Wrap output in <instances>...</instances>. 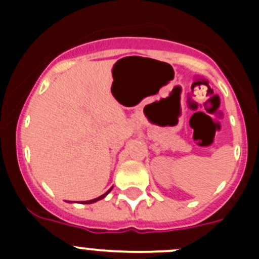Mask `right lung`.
<instances>
[{"instance_id": "1", "label": "right lung", "mask_w": 259, "mask_h": 259, "mask_svg": "<svg viewBox=\"0 0 259 259\" xmlns=\"http://www.w3.org/2000/svg\"><path fill=\"white\" fill-rule=\"evenodd\" d=\"M109 192H110V191H109ZM109 192H106V193H105V194H102V196H100V197H98V198H95V200H91V201H84L83 203H93V202H96V201H98V200H101V198H104L105 196H106V194L109 193Z\"/></svg>"}]
</instances>
